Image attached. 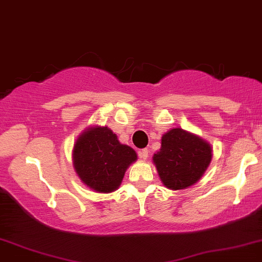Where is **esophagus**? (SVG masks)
Wrapping results in <instances>:
<instances>
[{
	"mask_svg": "<svg viewBox=\"0 0 262 262\" xmlns=\"http://www.w3.org/2000/svg\"><path fill=\"white\" fill-rule=\"evenodd\" d=\"M138 155H139V158H141V159H147V157H148V149H147V148H142V149H140V151L138 152Z\"/></svg>",
	"mask_w": 262,
	"mask_h": 262,
	"instance_id": "esophagus-1",
	"label": "esophagus"
}]
</instances>
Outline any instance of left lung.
Here are the masks:
<instances>
[{
  "instance_id": "1",
  "label": "left lung",
  "mask_w": 262,
  "mask_h": 262,
  "mask_svg": "<svg viewBox=\"0 0 262 262\" xmlns=\"http://www.w3.org/2000/svg\"><path fill=\"white\" fill-rule=\"evenodd\" d=\"M211 159V146L181 128H173L164 134L162 148L153 156L160 180L172 190L196 183Z\"/></svg>"
}]
</instances>
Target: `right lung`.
<instances>
[{"label": "right lung", "instance_id": "right-lung-1", "mask_svg": "<svg viewBox=\"0 0 262 262\" xmlns=\"http://www.w3.org/2000/svg\"><path fill=\"white\" fill-rule=\"evenodd\" d=\"M75 171L91 189L110 193L117 189L125 170L137 160V153L120 144L107 127L87 129L74 146Z\"/></svg>", "mask_w": 262, "mask_h": 262}]
</instances>
